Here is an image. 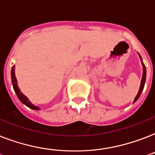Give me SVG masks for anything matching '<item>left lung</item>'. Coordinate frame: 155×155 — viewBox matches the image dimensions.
Returning <instances> with one entry per match:
<instances>
[{
	"label": "left lung",
	"instance_id": "obj_1",
	"mask_svg": "<svg viewBox=\"0 0 155 155\" xmlns=\"http://www.w3.org/2000/svg\"><path fill=\"white\" fill-rule=\"evenodd\" d=\"M139 57H140V60H141V58H140V55H139ZM142 66H143V74H142V79H141V82H140V89H139V91H138L137 95V97H136L135 99H134V101H133V102H135V101L139 98V97H140V94H141V92H142V90H143L144 86H145V82H146V67H145V65H144L143 63H142Z\"/></svg>",
	"mask_w": 155,
	"mask_h": 155
}]
</instances>
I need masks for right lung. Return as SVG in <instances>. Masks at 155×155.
<instances>
[{"label": "right lung", "mask_w": 155, "mask_h": 155, "mask_svg": "<svg viewBox=\"0 0 155 155\" xmlns=\"http://www.w3.org/2000/svg\"><path fill=\"white\" fill-rule=\"evenodd\" d=\"M15 66H13L12 67V70H11V80H12V84H13V87H14V89H15V92L17 94L18 97L20 101H22V103L26 105L27 106H28L29 108L32 110H40L38 106H34L31 104L28 98L27 97L23 94V93L21 92V91L18 89V84H17V79L15 77Z\"/></svg>", "instance_id": "add662e5"}]
</instances>
